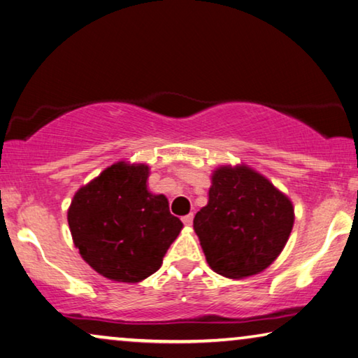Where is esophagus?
I'll return each instance as SVG.
<instances>
[{
  "mask_svg": "<svg viewBox=\"0 0 358 358\" xmlns=\"http://www.w3.org/2000/svg\"><path fill=\"white\" fill-rule=\"evenodd\" d=\"M182 222L185 225H192V222H194V214H187V216L182 217Z\"/></svg>",
  "mask_w": 358,
  "mask_h": 358,
  "instance_id": "34e87169",
  "label": "esophagus"
}]
</instances>
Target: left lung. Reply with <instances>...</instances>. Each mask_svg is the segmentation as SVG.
I'll return each instance as SVG.
<instances>
[{
	"label": "left lung",
	"instance_id": "1",
	"mask_svg": "<svg viewBox=\"0 0 358 358\" xmlns=\"http://www.w3.org/2000/svg\"><path fill=\"white\" fill-rule=\"evenodd\" d=\"M294 224L293 201L248 164H222L211 174L208 205L194 230L206 262L227 278H248L277 259Z\"/></svg>",
	"mask_w": 358,
	"mask_h": 358
}]
</instances>
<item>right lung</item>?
Segmentation results:
<instances>
[{"mask_svg":"<svg viewBox=\"0 0 358 358\" xmlns=\"http://www.w3.org/2000/svg\"><path fill=\"white\" fill-rule=\"evenodd\" d=\"M145 163L117 162L75 192L67 219L83 259L113 282L139 283L162 267L182 230L168 198L147 187Z\"/></svg>","mask_w":358,"mask_h":358,"instance_id":"1","label":"right lung"}]
</instances>
